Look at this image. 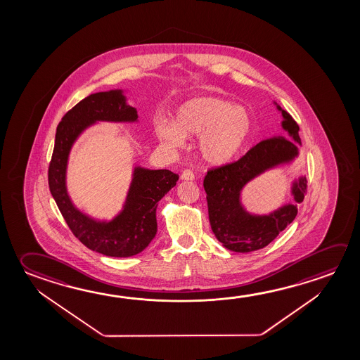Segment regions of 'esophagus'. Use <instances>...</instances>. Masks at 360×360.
I'll use <instances>...</instances> for the list:
<instances>
[{
	"mask_svg": "<svg viewBox=\"0 0 360 360\" xmlns=\"http://www.w3.org/2000/svg\"><path fill=\"white\" fill-rule=\"evenodd\" d=\"M181 179L182 181H193L195 179V173L191 169H184L181 174Z\"/></svg>",
	"mask_w": 360,
	"mask_h": 360,
	"instance_id": "esophagus-1",
	"label": "esophagus"
}]
</instances>
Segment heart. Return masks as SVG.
<instances>
[{
    "label": "heart",
    "instance_id": "obj_1",
    "mask_svg": "<svg viewBox=\"0 0 360 360\" xmlns=\"http://www.w3.org/2000/svg\"><path fill=\"white\" fill-rule=\"evenodd\" d=\"M162 142L181 147L186 136H198L197 149L210 165L235 160L254 130V118L246 108L218 96H198L178 106L174 120H154Z\"/></svg>",
    "mask_w": 360,
    "mask_h": 360
}]
</instances>
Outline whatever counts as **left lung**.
<instances>
[{"label": "left lung", "mask_w": 360, "mask_h": 360, "mask_svg": "<svg viewBox=\"0 0 360 360\" xmlns=\"http://www.w3.org/2000/svg\"><path fill=\"white\" fill-rule=\"evenodd\" d=\"M283 115L281 127L286 136H271L251 148L232 165L207 172L203 187L207 193L208 216L214 236L233 252H252L264 248L283 232L297 214V203L307 193V177L291 182L292 203H285L266 214L248 212L242 205V191L265 172L290 165L299 157V125L289 112L274 101Z\"/></svg>", "instance_id": "obj_1"}]
</instances>
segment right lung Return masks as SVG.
<instances>
[{
    "mask_svg": "<svg viewBox=\"0 0 360 360\" xmlns=\"http://www.w3.org/2000/svg\"><path fill=\"white\" fill-rule=\"evenodd\" d=\"M99 122L136 123L138 112L122 89L89 95L61 119L49 165V187L60 212L79 241L95 252L130 257L142 252L157 233V206L178 181L168 169L136 165L123 208L110 221H99L77 210L66 187L71 148L85 130Z\"/></svg>",
    "mask_w": 360,
    "mask_h": 360,
    "instance_id": "1",
    "label": "right lung"
}]
</instances>
